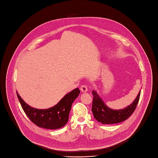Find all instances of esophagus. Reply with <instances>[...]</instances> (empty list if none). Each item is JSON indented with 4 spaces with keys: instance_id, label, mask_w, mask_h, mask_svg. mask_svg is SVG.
<instances>
[{
    "instance_id": "obj_1",
    "label": "esophagus",
    "mask_w": 158,
    "mask_h": 158,
    "mask_svg": "<svg viewBox=\"0 0 158 158\" xmlns=\"http://www.w3.org/2000/svg\"><path fill=\"white\" fill-rule=\"evenodd\" d=\"M80 90L82 92H86L88 90V88H87V87L86 85H82L80 87Z\"/></svg>"
}]
</instances>
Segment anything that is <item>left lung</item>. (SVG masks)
Masks as SVG:
<instances>
[{"label": "left lung", "instance_id": "obj_1", "mask_svg": "<svg viewBox=\"0 0 158 158\" xmlns=\"http://www.w3.org/2000/svg\"><path fill=\"white\" fill-rule=\"evenodd\" d=\"M92 95L94 98L92 111L95 119L102 124H114L126 120L134 112L140 99V91L130 105L118 110L108 107L96 91L93 90Z\"/></svg>", "mask_w": 158, "mask_h": 158}]
</instances>
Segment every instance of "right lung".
Returning <instances> with one entry per match:
<instances>
[{"mask_svg":"<svg viewBox=\"0 0 158 158\" xmlns=\"http://www.w3.org/2000/svg\"><path fill=\"white\" fill-rule=\"evenodd\" d=\"M80 93L79 89H75L65 95L54 106L46 110H39L27 104L16 92L23 110L29 119L37 126L51 130L60 128L67 123L71 105Z\"/></svg>","mask_w":158,"mask_h":158,"instance_id":"1","label":"right lung"}]
</instances>
